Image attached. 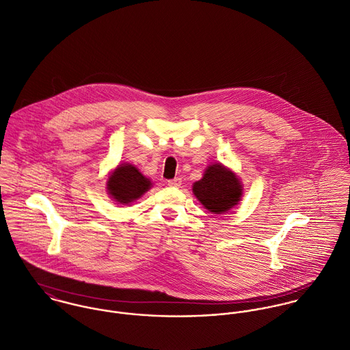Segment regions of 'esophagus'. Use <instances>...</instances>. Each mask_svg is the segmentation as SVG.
I'll return each mask as SVG.
<instances>
[{
    "label": "esophagus",
    "mask_w": 350,
    "mask_h": 350,
    "mask_svg": "<svg viewBox=\"0 0 350 350\" xmlns=\"http://www.w3.org/2000/svg\"><path fill=\"white\" fill-rule=\"evenodd\" d=\"M180 185H182V179L180 178H175V179L168 180V186H171V187H179Z\"/></svg>",
    "instance_id": "1"
}]
</instances>
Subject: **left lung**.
Returning a JSON list of instances; mask_svg holds the SVG:
<instances>
[{
    "label": "left lung",
    "mask_w": 350,
    "mask_h": 350,
    "mask_svg": "<svg viewBox=\"0 0 350 350\" xmlns=\"http://www.w3.org/2000/svg\"><path fill=\"white\" fill-rule=\"evenodd\" d=\"M197 200L213 214H222L239 204L243 197V185L237 175L221 163L206 168L202 179L193 185Z\"/></svg>",
    "instance_id": "8db88e82"
}]
</instances>
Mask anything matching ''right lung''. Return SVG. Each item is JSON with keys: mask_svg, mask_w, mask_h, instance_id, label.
<instances>
[{"mask_svg": "<svg viewBox=\"0 0 350 350\" xmlns=\"http://www.w3.org/2000/svg\"><path fill=\"white\" fill-rule=\"evenodd\" d=\"M152 183L135 165L129 163L120 164L109 176L106 189L109 196L121 204H129L139 200L150 189Z\"/></svg>", "mask_w": 350, "mask_h": 350, "instance_id": "add662e5", "label": "right lung"}]
</instances>
